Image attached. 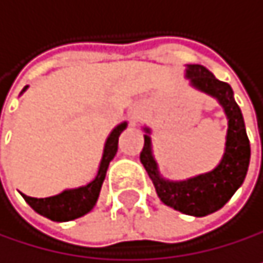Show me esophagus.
<instances>
[{"label":"esophagus","mask_w":263,"mask_h":263,"mask_svg":"<svg viewBox=\"0 0 263 263\" xmlns=\"http://www.w3.org/2000/svg\"><path fill=\"white\" fill-rule=\"evenodd\" d=\"M142 116H144V111L141 106H133L128 112V119H130V124L132 125H136L138 122H141L142 119Z\"/></svg>","instance_id":"1"}]
</instances>
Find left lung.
<instances>
[{
	"mask_svg": "<svg viewBox=\"0 0 263 263\" xmlns=\"http://www.w3.org/2000/svg\"><path fill=\"white\" fill-rule=\"evenodd\" d=\"M185 77L194 89L216 99L224 109L228 117L224 155L210 173L186 180H167L160 174L158 163L154 157L151 139L152 132L149 127H144L146 135H144V147L139 158L163 204L185 215L205 216L219 210L241 186L248 173L251 147H249L245 121L240 106L234 99L232 87L215 78L210 70L199 64H188Z\"/></svg>",
	"mask_w": 263,
	"mask_h": 263,
	"instance_id": "obj_1",
	"label": "left lung"
}]
</instances>
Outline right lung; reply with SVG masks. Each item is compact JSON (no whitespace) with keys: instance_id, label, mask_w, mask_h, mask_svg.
<instances>
[{"instance_id":"add662e5","label":"right lung","mask_w":263,"mask_h":263,"mask_svg":"<svg viewBox=\"0 0 263 263\" xmlns=\"http://www.w3.org/2000/svg\"><path fill=\"white\" fill-rule=\"evenodd\" d=\"M26 89H28V86H25L22 94ZM125 128H127V122H122L117 125L106 138L100 166L97 171V176L92 182H89L84 186L64 190L62 193L51 196V198L37 199V198H31V196H26L22 193L23 199L29 204V207L34 212H37L39 215H42L51 221H72V219H77V218L89 213L94 209V205L99 199V194H100L102 183L106 176L109 161L114 158V155L117 152V141H119V136Z\"/></svg>"}]
</instances>
